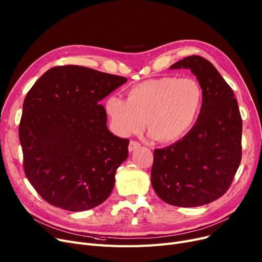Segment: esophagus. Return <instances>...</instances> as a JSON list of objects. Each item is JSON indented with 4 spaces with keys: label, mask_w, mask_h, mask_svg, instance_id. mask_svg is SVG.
<instances>
[{
    "label": "esophagus",
    "mask_w": 262,
    "mask_h": 262,
    "mask_svg": "<svg viewBox=\"0 0 262 262\" xmlns=\"http://www.w3.org/2000/svg\"><path fill=\"white\" fill-rule=\"evenodd\" d=\"M140 143L138 142V141H134V140H132L130 142H129V145H128V150H129V152H133V151H135L136 149H138V147H140Z\"/></svg>",
    "instance_id": "obj_1"
}]
</instances>
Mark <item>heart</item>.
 Masks as SVG:
<instances>
[{"instance_id": "b5f03b06", "label": "heart", "mask_w": 262, "mask_h": 262, "mask_svg": "<svg viewBox=\"0 0 262 262\" xmlns=\"http://www.w3.org/2000/svg\"><path fill=\"white\" fill-rule=\"evenodd\" d=\"M203 104V91L190 78L149 79L128 90L127 98L109 96L105 109L118 134L141 129L143 121L151 137L163 143L185 136L196 122Z\"/></svg>"}]
</instances>
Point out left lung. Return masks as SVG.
Segmentation results:
<instances>
[{"label":"left lung","instance_id":"obj_1","mask_svg":"<svg viewBox=\"0 0 262 262\" xmlns=\"http://www.w3.org/2000/svg\"><path fill=\"white\" fill-rule=\"evenodd\" d=\"M188 68L203 91L196 124L181 140L155 149L156 195L176 207L208 204L228 190L242 158V118L233 91L211 62L190 55L170 66Z\"/></svg>","mask_w":262,"mask_h":262}]
</instances>
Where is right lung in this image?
<instances>
[{
    "mask_svg": "<svg viewBox=\"0 0 262 262\" xmlns=\"http://www.w3.org/2000/svg\"><path fill=\"white\" fill-rule=\"evenodd\" d=\"M125 77L78 65L55 66L29 91L19 124L28 180L42 199L79 212L103 203L128 156V139L107 127L99 100Z\"/></svg>",
    "mask_w": 262,
    "mask_h": 262,
    "instance_id": "add662e5",
    "label": "right lung"
}]
</instances>
